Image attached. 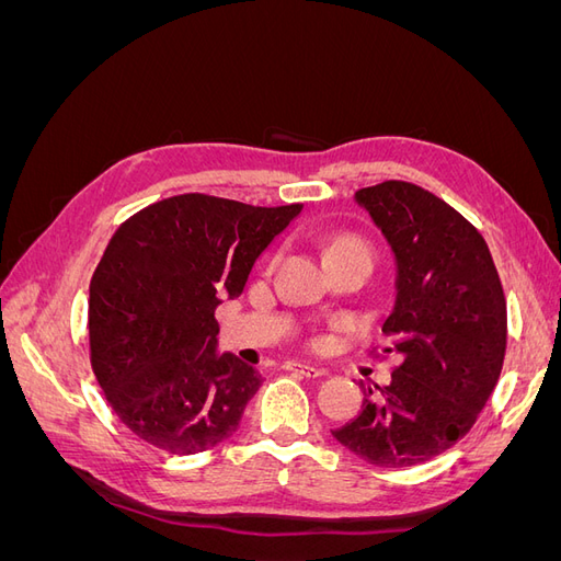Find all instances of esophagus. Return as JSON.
Instances as JSON below:
<instances>
[{
    "label": "esophagus",
    "instance_id": "1",
    "mask_svg": "<svg viewBox=\"0 0 561 561\" xmlns=\"http://www.w3.org/2000/svg\"><path fill=\"white\" fill-rule=\"evenodd\" d=\"M285 367L290 369V371H299V375L309 377V379H316V377H322V375H325V369L313 367V365H304V363H287Z\"/></svg>",
    "mask_w": 561,
    "mask_h": 561
}]
</instances>
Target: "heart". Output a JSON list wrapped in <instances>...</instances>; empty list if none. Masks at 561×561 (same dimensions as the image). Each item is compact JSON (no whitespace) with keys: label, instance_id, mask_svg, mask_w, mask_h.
I'll list each match as a JSON object with an SVG mask.
<instances>
[{"label":"heart","instance_id":"1","mask_svg":"<svg viewBox=\"0 0 561 561\" xmlns=\"http://www.w3.org/2000/svg\"><path fill=\"white\" fill-rule=\"evenodd\" d=\"M344 254H363L365 260L375 262V250L371 245L360 239V236H353V233H342V236H334L328 243V260H336V257H344Z\"/></svg>","mask_w":561,"mask_h":561}]
</instances>
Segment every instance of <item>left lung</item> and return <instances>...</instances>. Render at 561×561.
<instances>
[{
    "mask_svg": "<svg viewBox=\"0 0 561 561\" xmlns=\"http://www.w3.org/2000/svg\"><path fill=\"white\" fill-rule=\"evenodd\" d=\"M396 257L383 332L400 355L390 383L365 388L363 412L332 431L367 463L407 468L461 439L501 377L507 313L491 252L468 219L412 182L355 192Z\"/></svg>",
    "mask_w": 561,
    "mask_h": 561,
    "instance_id": "8db88e82",
    "label": "left lung"
}]
</instances>
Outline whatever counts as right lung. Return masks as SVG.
<instances>
[{
  "label": "right lung",
  "mask_w": 561,
  "mask_h": 561,
  "mask_svg": "<svg viewBox=\"0 0 561 561\" xmlns=\"http://www.w3.org/2000/svg\"><path fill=\"white\" fill-rule=\"evenodd\" d=\"M206 194L163 198L116 229L91 280V365L116 416L178 456L239 431L262 375L217 351L215 309L301 213Z\"/></svg>",
  "instance_id": "right-lung-1"
}]
</instances>
